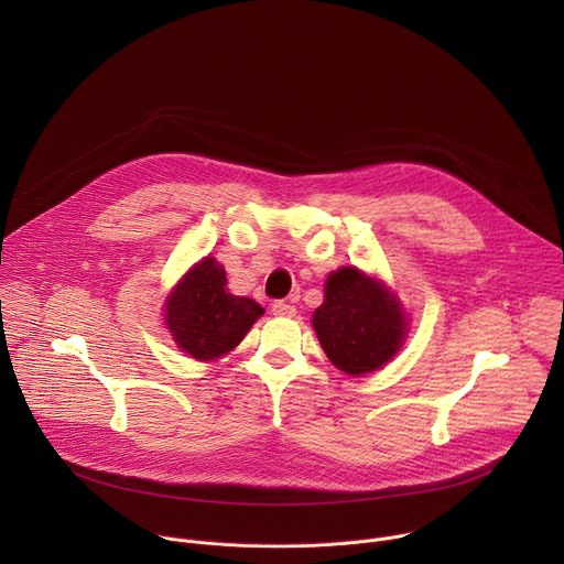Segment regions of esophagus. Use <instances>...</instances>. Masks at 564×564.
Wrapping results in <instances>:
<instances>
[{"instance_id": "obj_1", "label": "esophagus", "mask_w": 564, "mask_h": 564, "mask_svg": "<svg viewBox=\"0 0 564 564\" xmlns=\"http://www.w3.org/2000/svg\"><path fill=\"white\" fill-rule=\"evenodd\" d=\"M296 307L292 303H285V301H274L272 303V314L274 316H294Z\"/></svg>"}]
</instances>
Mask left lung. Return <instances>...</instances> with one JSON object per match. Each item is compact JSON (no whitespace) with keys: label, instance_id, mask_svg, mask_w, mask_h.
<instances>
[{"label":"left lung","instance_id":"1","mask_svg":"<svg viewBox=\"0 0 564 564\" xmlns=\"http://www.w3.org/2000/svg\"><path fill=\"white\" fill-rule=\"evenodd\" d=\"M312 326L328 359L352 377L388 364L409 333L399 299L357 268L326 279V299L314 310Z\"/></svg>","mask_w":564,"mask_h":564}]
</instances>
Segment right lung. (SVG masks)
I'll use <instances>...</instances> for the list:
<instances>
[{
	"instance_id": "1",
	"label": "right lung",
	"mask_w": 564,
	"mask_h": 564,
	"mask_svg": "<svg viewBox=\"0 0 564 564\" xmlns=\"http://www.w3.org/2000/svg\"><path fill=\"white\" fill-rule=\"evenodd\" d=\"M265 310L227 290L223 265L214 257L198 261L165 301V321L176 346L198 361L234 350Z\"/></svg>"
}]
</instances>
